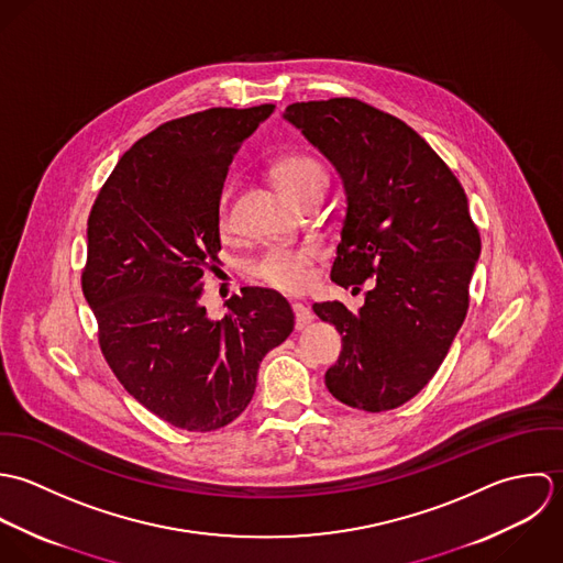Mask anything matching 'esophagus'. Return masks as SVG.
I'll list each match as a JSON object with an SVG mask.
<instances>
[{
    "instance_id": "34e87169",
    "label": "esophagus",
    "mask_w": 563,
    "mask_h": 563,
    "mask_svg": "<svg viewBox=\"0 0 563 563\" xmlns=\"http://www.w3.org/2000/svg\"><path fill=\"white\" fill-rule=\"evenodd\" d=\"M291 309H294V316H296V327L298 329H305L307 324H311L313 322V313L305 307V305H300V302H296V305H291Z\"/></svg>"
}]
</instances>
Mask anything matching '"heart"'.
I'll use <instances>...</instances> for the list:
<instances>
[{"mask_svg":"<svg viewBox=\"0 0 563 563\" xmlns=\"http://www.w3.org/2000/svg\"><path fill=\"white\" fill-rule=\"evenodd\" d=\"M272 176L276 185L291 196L294 200L307 191L309 187L324 185L327 176L322 165L305 154L283 156L272 165ZM228 209H230V189H224L220 196L218 213L220 224H228ZM322 258V247L318 243H298V245H276L269 247L263 256H258L250 265V276L256 283L280 291H302L313 283V267Z\"/></svg>","mask_w":563,"mask_h":563,"instance_id":"1","label":"heart"}]
</instances>
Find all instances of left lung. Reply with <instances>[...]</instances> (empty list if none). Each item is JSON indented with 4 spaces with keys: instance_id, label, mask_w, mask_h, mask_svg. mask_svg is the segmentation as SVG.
I'll return each instance as SVG.
<instances>
[{
    "instance_id": "left-lung-1",
    "label": "left lung",
    "mask_w": 563,
    "mask_h": 563,
    "mask_svg": "<svg viewBox=\"0 0 563 563\" xmlns=\"http://www.w3.org/2000/svg\"><path fill=\"white\" fill-rule=\"evenodd\" d=\"M283 117L343 183L331 278L345 289L374 278L358 313L338 300L313 305L341 335L327 387L354 409H396L433 378L467 313L481 236L465 191L413 128L365 102H296Z\"/></svg>"
}]
</instances>
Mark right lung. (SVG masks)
<instances>
[{
	"instance_id": "right-lung-1",
	"label": "right lung",
	"mask_w": 563,
	"mask_h": 563,
	"mask_svg": "<svg viewBox=\"0 0 563 563\" xmlns=\"http://www.w3.org/2000/svg\"><path fill=\"white\" fill-rule=\"evenodd\" d=\"M274 104L209 109L139 139L100 189L82 291L117 380L172 427L209 433L250 405L263 356L294 331L274 289L243 287L211 320L202 276L220 263V196L241 143Z\"/></svg>"
}]
</instances>
